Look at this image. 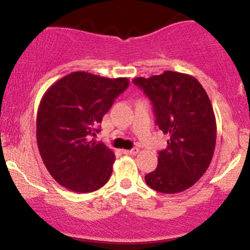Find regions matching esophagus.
Here are the masks:
<instances>
[{
  "label": "esophagus",
  "instance_id": "esophagus-1",
  "mask_svg": "<svg viewBox=\"0 0 250 250\" xmlns=\"http://www.w3.org/2000/svg\"><path fill=\"white\" fill-rule=\"evenodd\" d=\"M123 154H127V155H135L139 153V148H133V149H125V150H122Z\"/></svg>",
  "mask_w": 250,
  "mask_h": 250
}]
</instances>
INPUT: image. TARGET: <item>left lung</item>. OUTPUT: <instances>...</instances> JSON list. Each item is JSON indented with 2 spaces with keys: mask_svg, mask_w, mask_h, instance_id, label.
Masks as SVG:
<instances>
[{
  "mask_svg": "<svg viewBox=\"0 0 250 250\" xmlns=\"http://www.w3.org/2000/svg\"><path fill=\"white\" fill-rule=\"evenodd\" d=\"M133 82L150 100L155 123L169 137L146 183L165 194L190 188L208 169L216 143V121L207 93L195 77L170 70Z\"/></svg>",
  "mask_w": 250,
  "mask_h": 250,
  "instance_id": "8db88e82",
  "label": "left lung"
}]
</instances>
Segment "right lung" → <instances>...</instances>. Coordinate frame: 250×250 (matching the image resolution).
Returning a JSON list of instances; mask_svg holds the SVG:
<instances>
[{"instance_id": "1", "label": "right lung", "mask_w": 250, "mask_h": 250, "mask_svg": "<svg viewBox=\"0 0 250 250\" xmlns=\"http://www.w3.org/2000/svg\"><path fill=\"white\" fill-rule=\"evenodd\" d=\"M128 85L127 77L75 71L43 95L36 119L37 146L45 168L62 187L90 193L108 182L115 155L91 136Z\"/></svg>"}]
</instances>
